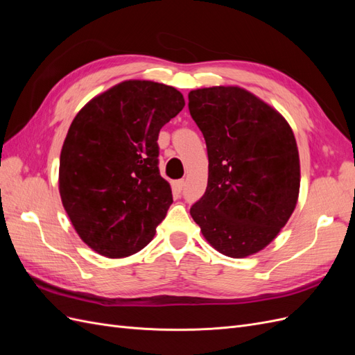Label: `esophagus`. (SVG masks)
Here are the masks:
<instances>
[{
    "label": "esophagus",
    "instance_id": "34e87169",
    "mask_svg": "<svg viewBox=\"0 0 355 355\" xmlns=\"http://www.w3.org/2000/svg\"><path fill=\"white\" fill-rule=\"evenodd\" d=\"M173 185H175V189H176L178 192H182V189H184V187H185V180H182V179H180V180H176Z\"/></svg>",
    "mask_w": 355,
    "mask_h": 355
}]
</instances>
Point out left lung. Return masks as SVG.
I'll return each mask as SVG.
<instances>
[{"label": "left lung", "instance_id": "8db88e82", "mask_svg": "<svg viewBox=\"0 0 355 355\" xmlns=\"http://www.w3.org/2000/svg\"><path fill=\"white\" fill-rule=\"evenodd\" d=\"M188 99L209 155L207 188L191 216L219 253L240 259L261 252L297 202L300 164L292 127L239 85L191 90Z\"/></svg>", "mask_w": 355, "mask_h": 355}]
</instances>
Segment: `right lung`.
Segmentation results:
<instances>
[{
	"label": "right lung",
	"mask_w": 355,
	"mask_h": 355,
	"mask_svg": "<svg viewBox=\"0 0 355 355\" xmlns=\"http://www.w3.org/2000/svg\"><path fill=\"white\" fill-rule=\"evenodd\" d=\"M185 106L180 92L127 80L85 103L65 137L59 192L72 227L111 259L142 250L173 202L158 170V133Z\"/></svg>",
	"instance_id": "right-lung-1"
}]
</instances>
